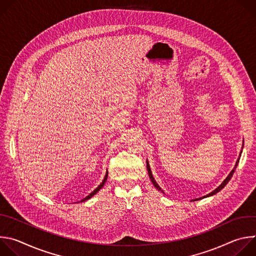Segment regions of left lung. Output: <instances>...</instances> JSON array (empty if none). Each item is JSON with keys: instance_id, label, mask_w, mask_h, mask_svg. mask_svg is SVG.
I'll return each instance as SVG.
<instances>
[{"instance_id": "8db88e82", "label": "left lung", "mask_w": 256, "mask_h": 256, "mask_svg": "<svg viewBox=\"0 0 256 256\" xmlns=\"http://www.w3.org/2000/svg\"><path fill=\"white\" fill-rule=\"evenodd\" d=\"M242 148H243V146H242ZM241 153H242V151L240 152V156H239V158L237 159V161H236V164H235V167L233 168V170L230 172V174L226 177V179L222 182V184L218 186L214 190H212V192H210L208 194H206V196H202V198H196V200H192V202H194V200H202V198H208V196H214V194H216V192H220L221 190H223L225 186H226V184H228V182L230 181V179L232 178V176H233V174H234V172H235V169H236V167H237V165H238V163H239V160H240V157H241ZM147 169H148V173H149V177H150V179H151V181L153 182V184H154V186L158 190H161L162 192H163V190H161V188L158 186V184L157 182L155 181V179H154V177H153V175H152V171H151V169H150V166H149V162L147 161Z\"/></svg>"}]
</instances>
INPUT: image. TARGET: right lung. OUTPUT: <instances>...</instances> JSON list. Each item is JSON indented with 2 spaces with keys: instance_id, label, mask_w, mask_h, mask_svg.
Instances as JSON below:
<instances>
[{
  "instance_id": "add662e5",
  "label": "right lung",
  "mask_w": 256,
  "mask_h": 256,
  "mask_svg": "<svg viewBox=\"0 0 256 256\" xmlns=\"http://www.w3.org/2000/svg\"><path fill=\"white\" fill-rule=\"evenodd\" d=\"M107 176H108V172H107V171H106V174H105V177H104V179H103V181H102V182H101V184H100V186H98V188H96V190H93V192H91V194H89V196H86V198H83V200H80V202H85V200H89V198H92V196H94V194H97V192H99V190H101V188H103V186H104V184H105V181H106V180H107Z\"/></svg>"
}]
</instances>
